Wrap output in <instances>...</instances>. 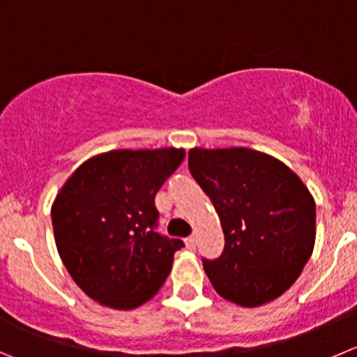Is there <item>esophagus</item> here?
<instances>
[{
  "label": "esophagus",
  "instance_id": "1",
  "mask_svg": "<svg viewBox=\"0 0 357 357\" xmlns=\"http://www.w3.org/2000/svg\"><path fill=\"white\" fill-rule=\"evenodd\" d=\"M185 245H188V249L195 250L196 249V236L195 235L188 236V238H185Z\"/></svg>",
  "mask_w": 357,
  "mask_h": 357
}]
</instances>
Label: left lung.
Listing matches in <instances>:
<instances>
[{
    "label": "left lung",
    "mask_w": 357,
    "mask_h": 357,
    "mask_svg": "<svg viewBox=\"0 0 357 357\" xmlns=\"http://www.w3.org/2000/svg\"><path fill=\"white\" fill-rule=\"evenodd\" d=\"M189 172L215 206L224 250L203 268L213 289L242 307L286 293L310 259L315 202L284 162L250 149H192Z\"/></svg>",
    "instance_id": "8db88e82"
}]
</instances>
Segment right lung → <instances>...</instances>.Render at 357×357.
I'll return each instance as SVG.
<instances>
[{"mask_svg": "<svg viewBox=\"0 0 357 357\" xmlns=\"http://www.w3.org/2000/svg\"><path fill=\"white\" fill-rule=\"evenodd\" d=\"M184 151H112L80 165L52 205L57 252L77 286L117 310L151 300L172 270L178 238L158 231L155 195Z\"/></svg>", "mask_w": 357, "mask_h": 357, "instance_id": "right-lung-1", "label": "right lung"}]
</instances>
